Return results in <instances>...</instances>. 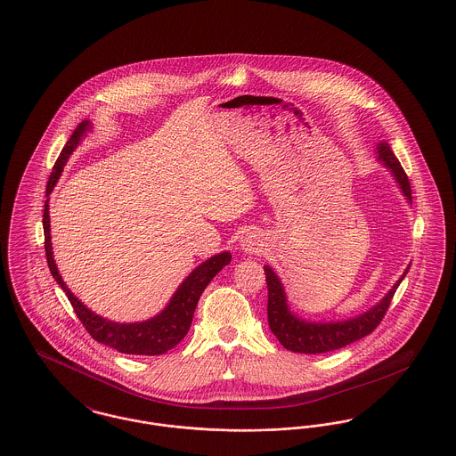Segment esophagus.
Wrapping results in <instances>:
<instances>
[{
	"label": "esophagus",
	"mask_w": 456,
	"mask_h": 456,
	"mask_svg": "<svg viewBox=\"0 0 456 456\" xmlns=\"http://www.w3.org/2000/svg\"><path fill=\"white\" fill-rule=\"evenodd\" d=\"M240 248H241L242 253H246V255H258L265 249V238L258 231H249L242 236Z\"/></svg>",
	"instance_id": "obj_1"
}]
</instances>
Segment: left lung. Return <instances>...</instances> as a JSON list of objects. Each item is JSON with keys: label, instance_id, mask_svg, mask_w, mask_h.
<instances>
[{"label": "left lung", "instance_id": "8db88e82", "mask_svg": "<svg viewBox=\"0 0 456 456\" xmlns=\"http://www.w3.org/2000/svg\"><path fill=\"white\" fill-rule=\"evenodd\" d=\"M375 151H377V160L391 172L406 203L411 205V189H410L408 177L403 170L402 163L395 157L391 146L387 144V141L384 139L379 141ZM264 270L267 277V314L270 330L275 334L279 343L289 351L305 353V354H319V353L345 348L351 343L369 336L386 315L393 296L410 270V264L404 268L402 277L395 282V286L367 312H362L360 315L346 321L329 322L306 321L296 315L288 303L284 284L277 275V272L270 265H264Z\"/></svg>", "mask_w": 456, "mask_h": 456}]
</instances>
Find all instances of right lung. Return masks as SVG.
<instances>
[{
    "label": "right lung",
    "mask_w": 456,
    "mask_h": 456,
    "mask_svg": "<svg viewBox=\"0 0 456 456\" xmlns=\"http://www.w3.org/2000/svg\"><path fill=\"white\" fill-rule=\"evenodd\" d=\"M93 131V122L91 120H82L67 141L65 148L61 150L58 160L54 163L53 172L50 175L48 186H46V196L48 200L45 201V214H43V227H45V249H46V260L48 267L52 270V275L54 281L60 284V288L69 296L79 321L86 327V330L91 334L93 339L98 343L117 349L120 353L127 354H163L168 349L174 348L175 345L181 343V339L188 334L192 315L198 305V299L205 288L210 284V281L215 275L231 264L232 255L229 251L216 253L200 264L194 268L188 277L179 284L175 293L168 299L167 306L157 314L155 317L142 322H115L108 321L105 317L94 314L89 310L77 296L74 295L69 286L63 282L58 267L54 264L53 246H52V229H50V194L53 191L65 163L70 159V155L77 150L81 144L82 139L87 135V133Z\"/></svg>",
    "instance_id": "obj_1"
}]
</instances>
